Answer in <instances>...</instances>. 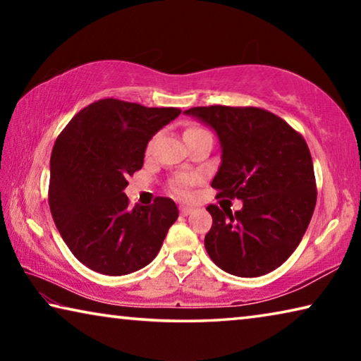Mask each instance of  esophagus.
I'll return each mask as SVG.
<instances>
[{"label": "esophagus", "mask_w": 361, "mask_h": 361, "mask_svg": "<svg viewBox=\"0 0 361 361\" xmlns=\"http://www.w3.org/2000/svg\"><path fill=\"white\" fill-rule=\"evenodd\" d=\"M192 212H194V210L191 209V207H186V205H181V207H180V213H181L183 216H188V215H191Z\"/></svg>", "instance_id": "1"}]
</instances>
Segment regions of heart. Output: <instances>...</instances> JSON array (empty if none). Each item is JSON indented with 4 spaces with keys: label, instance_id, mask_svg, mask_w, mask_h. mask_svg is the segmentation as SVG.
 <instances>
[{
    "label": "heart",
    "instance_id": "heart-1",
    "mask_svg": "<svg viewBox=\"0 0 361 361\" xmlns=\"http://www.w3.org/2000/svg\"><path fill=\"white\" fill-rule=\"evenodd\" d=\"M207 130L200 129V127H189V129H186L185 132V137H189V135H197V133H204ZM191 178H188V176H180V178L173 180L172 183H170V189H172V192L175 195H178V197L185 199L189 195V185H191Z\"/></svg>",
    "mask_w": 361,
    "mask_h": 361
}]
</instances>
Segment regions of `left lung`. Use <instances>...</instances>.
<instances>
[{
	"label": "left lung",
	"instance_id": "obj_1",
	"mask_svg": "<svg viewBox=\"0 0 361 361\" xmlns=\"http://www.w3.org/2000/svg\"><path fill=\"white\" fill-rule=\"evenodd\" d=\"M216 133L221 164L212 181L219 197L242 209L209 205L205 250L224 272L259 277L282 266L302 240L317 202L304 138L261 108L197 106L185 111Z\"/></svg>",
	"mask_w": 361,
	"mask_h": 361
}]
</instances>
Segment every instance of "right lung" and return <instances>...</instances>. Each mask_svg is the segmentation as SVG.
<instances>
[{
    "instance_id": "obj_1",
    "label": "right lung",
    "mask_w": 361,
    "mask_h": 361,
    "mask_svg": "<svg viewBox=\"0 0 361 361\" xmlns=\"http://www.w3.org/2000/svg\"><path fill=\"white\" fill-rule=\"evenodd\" d=\"M105 99L81 109L54 145L49 207L70 252L105 276H127L156 258L178 207L169 197L129 209L127 176L143 167L149 140L180 116Z\"/></svg>"
}]
</instances>
